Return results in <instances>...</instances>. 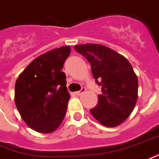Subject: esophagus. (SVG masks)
<instances>
[{
    "label": "esophagus",
    "instance_id": "esophagus-1",
    "mask_svg": "<svg viewBox=\"0 0 159 159\" xmlns=\"http://www.w3.org/2000/svg\"><path fill=\"white\" fill-rule=\"evenodd\" d=\"M85 91H86V89H85V88H82V89H81V90L76 91V92H75V94H76V95H81L82 94H83Z\"/></svg>",
    "mask_w": 159,
    "mask_h": 159
}]
</instances>
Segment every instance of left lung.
<instances>
[{
	"label": "left lung",
	"instance_id": "obj_1",
	"mask_svg": "<svg viewBox=\"0 0 159 159\" xmlns=\"http://www.w3.org/2000/svg\"><path fill=\"white\" fill-rule=\"evenodd\" d=\"M75 50L90 63L95 82L102 86L97 105L90 113L103 126H119L137 102L139 82L132 65L125 57L102 45H78Z\"/></svg>",
	"mask_w": 159,
	"mask_h": 159
}]
</instances>
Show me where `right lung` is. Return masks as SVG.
I'll return each mask as SVG.
<instances>
[{
    "instance_id": "add662e5",
    "label": "right lung",
    "mask_w": 159,
    "mask_h": 159,
    "mask_svg": "<svg viewBox=\"0 0 159 159\" xmlns=\"http://www.w3.org/2000/svg\"><path fill=\"white\" fill-rule=\"evenodd\" d=\"M70 53V46L44 53L31 62L16 80L15 105L23 120L36 132L52 133L65 116L70 95L61 70Z\"/></svg>"
}]
</instances>
